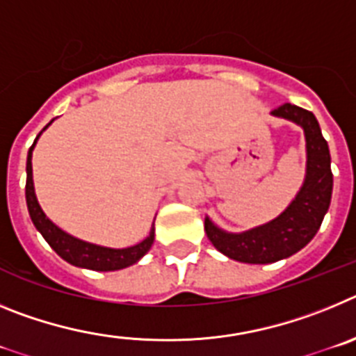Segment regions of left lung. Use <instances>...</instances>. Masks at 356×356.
I'll return each instance as SVG.
<instances>
[{
    "label": "left lung",
    "instance_id": "left-lung-1",
    "mask_svg": "<svg viewBox=\"0 0 356 356\" xmlns=\"http://www.w3.org/2000/svg\"><path fill=\"white\" fill-rule=\"evenodd\" d=\"M273 115L298 122L305 130L307 178L289 209L259 228L244 234H226L207 217L205 232L213 248L237 262L271 264L298 253L317 234L332 200V159L316 115L291 103L273 110Z\"/></svg>",
    "mask_w": 356,
    "mask_h": 356
}]
</instances>
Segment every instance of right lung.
<instances>
[{
    "mask_svg": "<svg viewBox=\"0 0 356 356\" xmlns=\"http://www.w3.org/2000/svg\"><path fill=\"white\" fill-rule=\"evenodd\" d=\"M39 135H37V139H39ZM35 143L31 144L26 160V205L35 228L42 234V237L46 238L49 246L56 251V254L62 257L65 262L72 264V266L92 269V271H118V269H124V267L131 266V264L143 259L144 254L149 251L151 244H153V238H155V232L153 229H151L149 235L143 242H139L137 246L124 248V250H112V248L96 246V244H89V242H83L76 237H71V235L62 232L58 226H55L49 221L46 213L39 207V203H37L35 191H33V180H31V151H33Z\"/></svg>",
    "mask_w": 356,
    "mask_h": 356,
    "instance_id": "add662e5",
    "label": "right lung"
}]
</instances>
